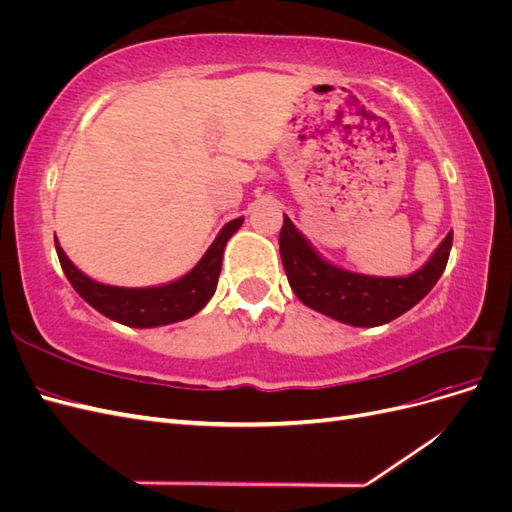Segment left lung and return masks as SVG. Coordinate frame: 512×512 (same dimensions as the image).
Returning a JSON list of instances; mask_svg holds the SVG:
<instances>
[{
	"label": "left lung",
	"mask_w": 512,
	"mask_h": 512,
	"mask_svg": "<svg viewBox=\"0 0 512 512\" xmlns=\"http://www.w3.org/2000/svg\"><path fill=\"white\" fill-rule=\"evenodd\" d=\"M451 245L453 232H448L423 269L408 277H374L322 260L286 215L280 232L282 265L299 301L352 327H380L406 314L440 280Z\"/></svg>",
	"instance_id": "left-lung-1"
}]
</instances>
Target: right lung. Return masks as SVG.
Wrapping results in <instances>:
<instances>
[{
    "mask_svg": "<svg viewBox=\"0 0 512 512\" xmlns=\"http://www.w3.org/2000/svg\"><path fill=\"white\" fill-rule=\"evenodd\" d=\"M241 224L243 218L228 222L188 275H183L177 282L153 288H119L94 282L72 265L57 241L55 250L72 288L100 314L126 324V327H162V324L190 318L207 305L215 288H218L226 241L235 235Z\"/></svg>",
    "mask_w": 512,
    "mask_h": 512,
    "instance_id": "right-lung-1",
    "label": "right lung"
}]
</instances>
